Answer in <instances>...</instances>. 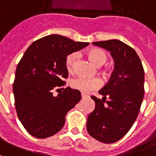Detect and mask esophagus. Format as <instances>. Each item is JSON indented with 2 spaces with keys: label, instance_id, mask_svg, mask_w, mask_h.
Masks as SVG:
<instances>
[{
  "label": "esophagus",
  "instance_id": "34e87169",
  "mask_svg": "<svg viewBox=\"0 0 156 156\" xmlns=\"http://www.w3.org/2000/svg\"><path fill=\"white\" fill-rule=\"evenodd\" d=\"M89 98V95H87L85 94H82V99H87Z\"/></svg>",
  "mask_w": 156,
  "mask_h": 156
}]
</instances>
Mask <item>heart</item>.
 <instances>
[{"label":"heart","instance_id":"b5f03b06","mask_svg":"<svg viewBox=\"0 0 156 156\" xmlns=\"http://www.w3.org/2000/svg\"><path fill=\"white\" fill-rule=\"evenodd\" d=\"M87 55L89 58L94 64L100 67L102 66L107 60V55L101 49H92L88 51ZM77 53L72 52L68 54L65 60L66 68L68 72H73V66L76 59H77ZM70 86L73 89L78 90L82 93L88 94L94 89H99L101 86V81L99 78H87L83 77H76L70 80Z\"/></svg>","mask_w":156,"mask_h":156}]
</instances>
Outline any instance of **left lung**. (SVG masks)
<instances>
[{"label": "left lung", "mask_w": 156, "mask_h": 156, "mask_svg": "<svg viewBox=\"0 0 156 156\" xmlns=\"http://www.w3.org/2000/svg\"><path fill=\"white\" fill-rule=\"evenodd\" d=\"M111 53L115 62L109 82L99 93L102 100L91 96L95 108L88 116L87 130L94 139L112 144L126 135L139 115L144 99V71L138 54L118 40L93 42Z\"/></svg>", "instance_id": "8db88e82"}]
</instances>
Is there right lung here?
Returning <instances> with one entry per match:
<instances>
[{"label":"right lung","mask_w":156,"mask_h":156,"mask_svg":"<svg viewBox=\"0 0 156 156\" xmlns=\"http://www.w3.org/2000/svg\"><path fill=\"white\" fill-rule=\"evenodd\" d=\"M89 44L51 34L26 50L17 64L12 89L17 116L29 134L45 139L63 127L65 116L81 100V93L67 87L54 96L53 89L64 85L63 79L68 77L67 55Z\"/></svg>","instance_id":"right-lung-1"}]
</instances>
